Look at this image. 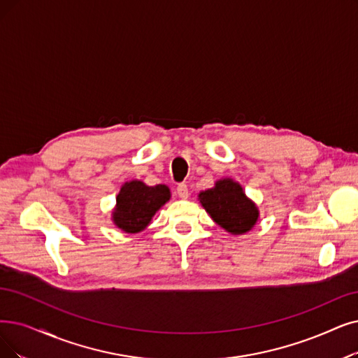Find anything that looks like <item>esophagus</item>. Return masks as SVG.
<instances>
[{"instance_id": "obj_1", "label": "esophagus", "mask_w": 358, "mask_h": 358, "mask_svg": "<svg viewBox=\"0 0 358 358\" xmlns=\"http://www.w3.org/2000/svg\"><path fill=\"white\" fill-rule=\"evenodd\" d=\"M176 192H178V195H179L182 199H187V198L189 196V191H188L187 183H179L178 188H176Z\"/></svg>"}]
</instances>
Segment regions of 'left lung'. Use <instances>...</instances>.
Segmentation results:
<instances>
[{
  "instance_id": "1",
  "label": "left lung",
  "mask_w": 358,
  "mask_h": 358,
  "mask_svg": "<svg viewBox=\"0 0 358 358\" xmlns=\"http://www.w3.org/2000/svg\"><path fill=\"white\" fill-rule=\"evenodd\" d=\"M199 203L214 222L235 235L248 232L259 217V210L232 179L219 180L216 187L199 194Z\"/></svg>"
}]
</instances>
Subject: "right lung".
<instances>
[{"label":"right lung","instance_id":"1","mask_svg":"<svg viewBox=\"0 0 358 358\" xmlns=\"http://www.w3.org/2000/svg\"><path fill=\"white\" fill-rule=\"evenodd\" d=\"M170 191L166 185L147 187L139 180L124 183L117 195V207L113 213L114 223L124 232L135 234L147 227L151 217L164 203Z\"/></svg>","mask_w":358,"mask_h":358}]
</instances>
